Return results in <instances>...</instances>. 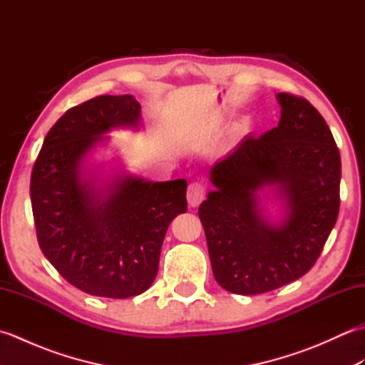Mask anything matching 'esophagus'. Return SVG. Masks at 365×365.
Instances as JSON below:
<instances>
[{
    "mask_svg": "<svg viewBox=\"0 0 365 365\" xmlns=\"http://www.w3.org/2000/svg\"><path fill=\"white\" fill-rule=\"evenodd\" d=\"M207 188L202 182H192L190 183L187 191V199L191 207H197L205 199Z\"/></svg>",
    "mask_w": 365,
    "mask_h": 365,
    "instance_id": "1",
    "label": "esophagus"
}]
</instances>
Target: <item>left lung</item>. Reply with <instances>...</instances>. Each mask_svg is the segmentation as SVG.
Returning a JSON list of instances; mask_svg holds the SVG:
<instances>
[{"label":"left lung","mask_w":365,"mask_h":365,"mask_svg":"<svg viewBox=\"0 0 365 365\" xmlns=\"http://www.w3.org/2000/svg\"><path fill=\"white\" fill-rule=\"evenodd\" d=\"M281 120L247 136L212 168L216 187L199 205L213 276L222 289L259 294L297 281L314 267L337 221L340 153L323 115L304 97L277 94ZM274 184L287 220L261 218L257 192Z\"/></svg>","instance_id":"8db88e82"}]
</instances>
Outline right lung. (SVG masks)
Segmentation results:
<instances>
[{
  "instance_id": "obj_1",
  "label": "right lung",
  "mask_w": 365,
  "mask_h": 365,
  "mask_svg": "<svg viewBox=\"0 0 365 365\" xmlns=\"http://www.w3.org/2000/svg\"><path fill=\"white\" fill-rule=\"evenodd\" d=\"M131 96H98L76 105L50 128L31 173L37 242L68 284L94 297L144 293L158 273L169 224L187 212V180L125 177L100 197L81 183L78 166L115 125H136Z\"/></svg>"
}]
</instances>
